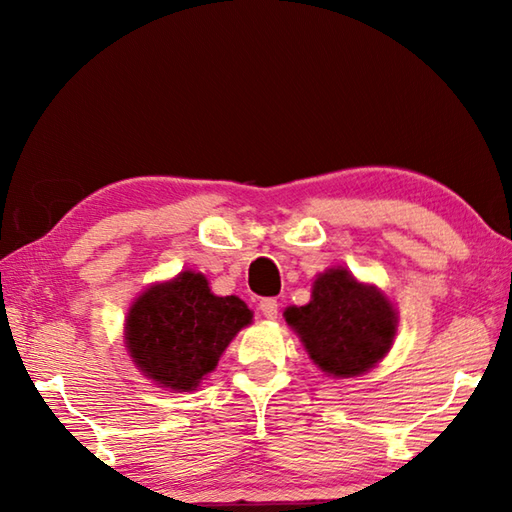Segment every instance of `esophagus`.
<instances>
[{
    "mask_svg": "<svg viewBox=\"0 0 512 512\" xmlns=\"http://www.w3.org/2000/svg\"><path fill=\"white\" fill-rule=\"evenodd\" d=\"M259 310H262L266 319H277L279 303H277V299H262V301H259Z\"/></svg>",
    "mask_w": 512,
    "mask_h": 512,
    "instance_id": "obj_1",
    "label": "esophagus"
}]
</instances>
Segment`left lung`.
Here are the masks:
<instances>
[{"mask_svg":"<svg viewBox=\"0 0 512 512\" xmlns=\"http://www.w3.org/2000/svg\"><path fill=\"white\" fill-rule=\"evenodd\" d=\"M286 321L301 336L310 358L325 374L347 378L367 372L389 350L396 312L372 286L345 268H330L314 281L308 306L288 308Z\"/></svg>","mask_w":512,"mask_h":512,"instance_id":"left-lung-1","label":"left lung"}]
</instances>
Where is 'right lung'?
<instances>
[{"instance_id": "1", "label": "right lung", "mask_w": 512, "mask_h": 512, "mask_svg": "<svg viewBox=\"0 0 512 512\" xmlns=\"http://www.w3.org/2000/svg\"><path fill=\"white\" fill-rule=\"evenodd\" d=\"M237 297H215L200 273L151 286L129 310L127 347L140 372L160 387L191 391L213 372L226 345L250 323Z\"/></svg>"}]
</instances>
